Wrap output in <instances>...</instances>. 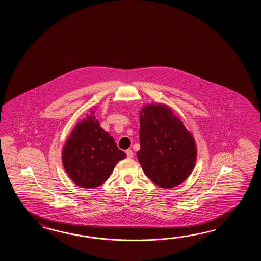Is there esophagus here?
Instances as JSON below:
<instances>
[{"label": "esophagus", "mask_w": 261, "mask_h": 261, "mask_svg": "<svg viewBox=\"0 0 261 261\" xmlns=\"http://www.w3.org/2000/svg\"><path fill=\"white\" fill-rule=\"evenodd\" d=\"M126 154H127L128 159H132L133 156V152L130 149L126 150Z\"/></svg>", "instance_id": "esophagus-1"}]
</instances>
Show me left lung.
Masks as SVG:
<instances>
[{
	"label": "left lung",
	"mask_w": 261,
	"mask_h": 261,
	"mask_svg": "<svg viewBox=\"0 0 261 261\" xmlns=\"http://www.w3.org/2000/svg\"><path fill=\"white\" fill-rule=\"evenodd\" d=\"M137 159L145 175L161 188L186 181L197 161L193 134L165 103H147L140 111Z\"/></svg>",
	"instance_id": "1"
}]
</instances>
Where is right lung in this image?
Segmentation results:
<instances>
[{"mask_svg": "<svg viewBox=\"0 0 261 261\" xmlns=\"http://www.w3.org/2000/svg\"><path fill=\"white\" fill-rule=\"evenodd\" d=\"M94 114L95 109L90 110L77 122L61 151L67 174L83 189L100 187L110 177L117 162L127 156L111 135L100 128Z\"/></svg>", "mask_w": 261, "mask_h": 261, "instance_id": "add662e5", "label": "right lung"}]
</instances>
